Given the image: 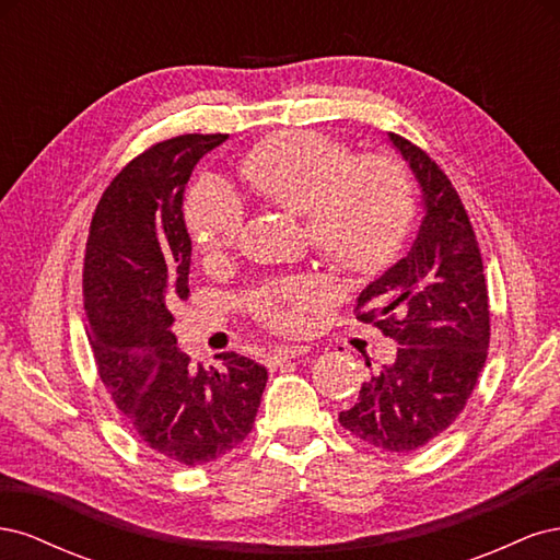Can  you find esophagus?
I'll return each instance as SVG.
<instances>
[{"instance_id": "34e87169", "label": "esophagus", "mask_w": 560, "mask_h": 560, "mask_svg": "<svg viewBox=\"0 0 560 560\" xmlns=\"http://www.w3.org/2000/svg\"><path fill=\"white\" fill-rule=\"evenodd\" d=\"M306 352H308L306 346H280V348H276L273 352L266 354V366L276 369V366H280L282 362L292 360V358H299V354H306Z\"/></svg>"}]
</instances>
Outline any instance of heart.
<instances>
[{
  "instance_id": "1",
  "label": "heart",
  "mask_w": 560,
  "mask_h": 560,
  "mask_svg": "<svg viewBox=\"0 0 560 560\" xmlns=\"http://www.w3.org/2000/svg\"><path fill=\"white\" fill-rule=\"evenodd\" d=\"M241 175L273 206L303 214L313 249L338 273L376 278L393 266L416 222L409 173L389 156L364 154L317 130H282L254 144ZM196 245L219 257L243 231V206L226 184L200 182L184 208ZM325 301L315 278L296 276L247 294L249 313L266 327L290 331Z\"/></svg>"
}]
</instances>
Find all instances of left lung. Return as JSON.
Returning <instances> with one entry per match:
<instances>
[{
  "label": "left lung",
  "instance_id": "1",
  "mask_svg": "<svg viewBox=\"0 0 560 560\" xmlns=\"http://www.w3.org/2000/svg\"><path fill=\"white\" fill-rule=\"evenodd\" d=\"M387 135L420 184L425 214L409 254L358 299V319L399 348L338 420L371 446L411 453L463 413L486 364L490 311L479 243L460 196L425 151Z\"/></svg>",
  "mask_w": 560,
  "mask_h": 560
}]
</instances>
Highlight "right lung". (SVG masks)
Wrapping results in <instances>:
<instances>
[{
	"label": "right lung",
	"mask_w": 560,
	"mask_h": 560,
	"mask_svg": "<svg viewBox=\"0 0 560 560\" xmlns=\"http://www.w3.org/2000/svg\"><path fill=\"white\" fill-rule=\"evenodd\" d=\"M229 135H179L132 159L100 198L83 259V311L100 381L142 442L206 465L252 432L268 371L235 352L194 366L173 334L189 299L182 200L194 165Z\"/></svg>",
	"instance_id": "add662e5"
}]
</instances>
